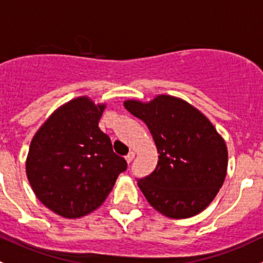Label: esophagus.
<instances>
[{
    "instance_id": "esophagus-1",
    "label": "esophagus",
    "mask_w": 263,
    "mask_h": 263,
    "mask_svg": "<svg viewBox=\"0 0 263 263\" xmlns=\"http://www.w3.org/2000/svg\"><path fill=\"white\" fill-rule=\"evenodd\" d=\"M134 158H135V152H129L128 155L126 156V160H127V162H128V164H129V162H132V160H134Z\"/></svg>"
}]
</instances>
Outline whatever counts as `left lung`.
<instances>
[{"label":"left lung","instance_id":"obj_1","mask_svg":"<svg viewBox=\"0 0 263 263\" xmlns=\"http://www.w3.org/2000/svg\"><path fill=\"white\" fill-rule=\"evenodd\" d=\"M124 107L148 126L160 153L156 169L137 179L149 204L172 219L203 211L219 193L228 165L226 143L212 123L170 96L149 103L126 101Z\"/></svg>","mask_w":263,"mask_h":263}]
</instances>
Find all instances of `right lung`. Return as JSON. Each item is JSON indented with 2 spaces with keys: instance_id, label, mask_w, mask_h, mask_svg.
Segmentation results:
<instances>
[{
  "instance_id": "add662e5",
  "label": "right lung",
  "mask_w": 263,
  "mask_h": 263,
  "mask_svg": "<svg viewBox=\"0 0 263 263\" xmlns=\"http://www.w3.org/2000/svg\"><path fill=\"white\" fill-rule=\"evenodd\" d=\"M105 105L80 97L61 106L35 134L26 173L37 199L68 219L105 202L127 161L98 127Z\"/></svg>"
}]
</instances>
